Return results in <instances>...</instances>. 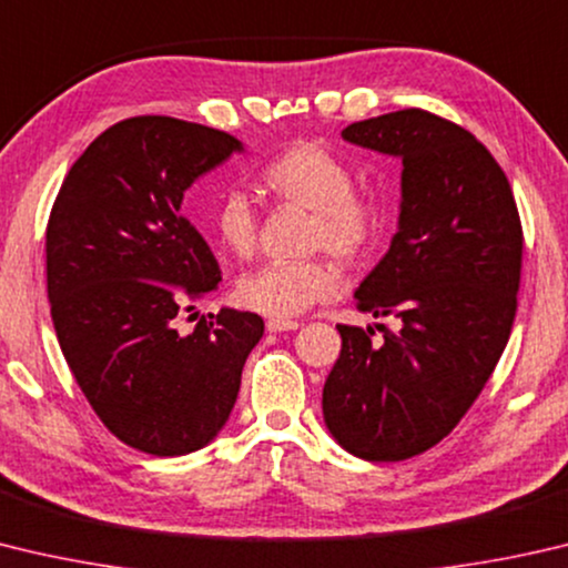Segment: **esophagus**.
Wrapping results in <instances>:
<instances>
[{
    "label": "esophagus",
    "mask_w": 568,
    "mask_h": 568,
    "mask_svg": "<svg viewBox=\"0 0 568 568\" xmlns=\"http://www.w3.org/2000/svg\"><path fill=\"white\" fill-rule=\"evenodd\" d=\"M297 327H301V323H295V320H275V317H271L265 323L267 333H287V329H297Z\"/></svg>",
    "instance_id": "esophagus-1"
}]
</instances>
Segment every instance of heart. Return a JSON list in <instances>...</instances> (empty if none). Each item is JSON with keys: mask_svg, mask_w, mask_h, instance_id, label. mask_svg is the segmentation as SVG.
<instances>
[{"mask_svg": "<svg viewBox=\"0 0 568 568\" xmlns=\"http://www.w3.org/2000/svg\"><path fill=\"white\" fill-rule=\"evenodd\" d=\"M261 181L277 201L313 211L307 245L327 248L343 261H359L379 233V211L365 195L353 193L355 179L347 163L317 143H295L277 153L261 171ZM211 233L239 257H251L257 245V213L251 195L229 189L211 211ZM343 275L323 257L271 261L239 277V303L277 320L303 315L320 301L339 293Z\"/></svg>", "mask_w": 568, "mask_h": 568, "instance_id": "b5f03b06", "label": "heart"}]
</instances>
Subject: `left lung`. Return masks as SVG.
<instances>
[{
	"instance_id": "left-lung-1",
	"label": "left lung",
	"mask_w": 568,
	"mask_h": 568,
	"mask_svg": "<svg viewBox=\"0 0 568 568\" xmlns=\"http://www.w3.org/2000/svg\"><path fill=\"white\" fill-rule=\"evenodd\" d=\"M343 139L402 161L397 233L355 291L373 327L337 325L323 387L325 427L367 462H399L445 439L497 367L517 315L521 223L511 185L481 143L422 109L349 123Z\"/></svg>"
}]
</instances>
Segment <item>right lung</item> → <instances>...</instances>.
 <instances>
[{"mask_svg":"<svg viewBox=\"0 0 568 568\" xmlns=\"http://www.w3.org/2000/svg\"><path fill=\"white\" fill-rule=\"evenodd\" d=\"M245 146L171 116H133L91 141L47 225L51 320L89 405L123 445L181 457L219 437L263 317L221 307L176 317L221 283L183 195Z\"/></svg>","mask_w":568,"mask_h":568,"instance_id":"1","label":"right lung"}]
</instances>
